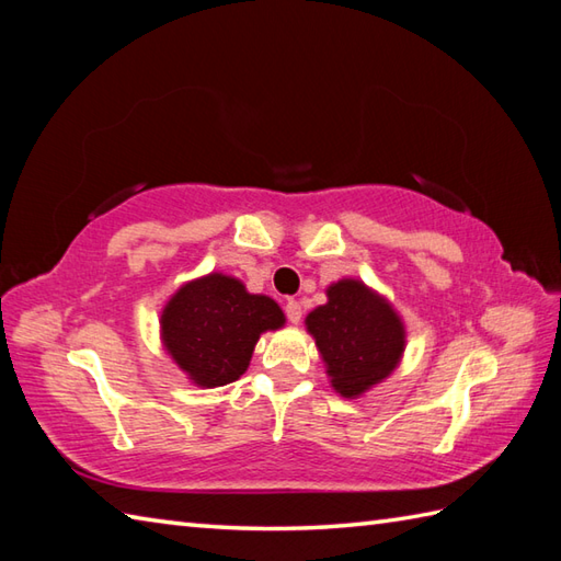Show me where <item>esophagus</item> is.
<instances>
[{
  "label": "esophagus",
  "instance_id": "esophagus-1",
  "mask_svg": "<svg viewBox=\"0 0 561 561\" xmlns=\"http://www.w3.org/2000/svg\"><path fill=\"white\" fill-rule=\"evenodd\" d=\"M284 311H287V318H289V323H299L301 320V304L299 301H294V299H289L287 304H284Z\"/></svg>",
  "mask_w": 561,
  "mask_h": 561
}]
</instances>
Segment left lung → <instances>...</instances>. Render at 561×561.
Listing matches in <instances>:
<instances>
[{"label":"left lung","mask_w":561,"mask_h":561,"mask_svg":"<svg viewBox=\"0 0 561 561\" xmlns=\"http://www.w3.org/2000/svg\"><path fill=\"white\" fill-rule=\"evenodd\" d=\"M325 296L328 304L306 316V330L323 356L332 390L347 400L362 398L400 366L408 332L386 296L362 279L332 282Z\"/></svg>","instance_id":"1"}]
</instances>
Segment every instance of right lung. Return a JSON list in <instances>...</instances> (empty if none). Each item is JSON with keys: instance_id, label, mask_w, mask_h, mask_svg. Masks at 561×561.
<instances>
[{"instance_id": "obj_1", "label": "right lung", "mask_w": 561, "mask_h": 561, "mask_svg": "<svg viewBox=\"0 0 561 561\" xmlns=\"http://www.w3.org/2000/svg\"><path fill=\"white\" fill-rule=\"evenodd\" d=\"M287 323L279 304L250 294L224 272L185 282L165 301L159 325L165 354L199 388H219L248 371L262 332Z\"/></svg>"}]
</instances>
